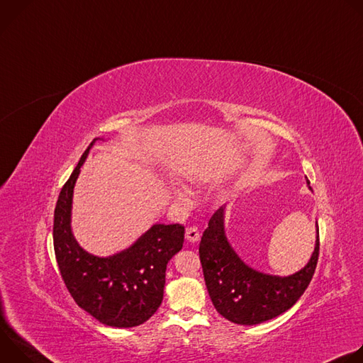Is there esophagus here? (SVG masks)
<instances>
[{
  "mask_svg": "<svg viewBox=\"0 0 363 363\" xmlns=\"http://www.w3.org/2000/svg\"><path fill=\"white\" fill-rule=\"evenodd\" d=\"M199 237H201V234H199V231H198L196 227H189V228H186V233H185L186 241H189V242H196V241H199Z\"/></svg>",
  "mask_w": 363,
  "mask_h": 363,
  "instance_id": "34e87169",
  "label": "esophagus"
}]
</instances>
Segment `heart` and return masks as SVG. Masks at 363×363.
I'll use <instances>...</instances> for the list:
<instances>
[{"instance_id": "obj_1", "label": "heart", "mask_w": 363, "mask_h": 363, "mask_svg": "<svg viewBox=\"0 0 363 363\" xmlns=\"http://www.w3.org/2000/svg\"><path fill=\"white\" fill-rule=\"evenodd\" d=\"M174 194H175V196H177L178 199H181V201H184V199L186 198V192H185L182 188H175V189H174Z\"/></svg>"}]
</instances>
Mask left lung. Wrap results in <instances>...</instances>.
<instances>
[{
  "mask_svg": "<svg viewBox=\"0 0 363 363\" xmlns=\"http://www.w3.org/2000/svg\"><path fill=\"white\" fill-rule=\"evenodd\" d=\"M307 185L312 189L308 181ZM318 257L316 225L315 251L301 270L281 277L250 267L225 235V205L214 213L199 242L203 280L214 307L227 320L245 326L267 322L289 310L312 280Z\"/></svg>",
  "mask_w": 363,
  "mask_h": 363,
  "instance_id": "8db88e82",
  "label": "left lung"
}]
</instances>
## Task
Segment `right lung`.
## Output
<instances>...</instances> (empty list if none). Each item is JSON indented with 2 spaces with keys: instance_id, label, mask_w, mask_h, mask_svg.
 <instances>
[{
  "instance_id": "right-lung-1",
  "label": "right lung",
  "mask_w": 363,
  "mask_h": 363,
  "mask_svg": "<svg viewBox=\"0 0 363 363\" xmlns=\"http://www.w3.org/2000/svg\"><path fill=\"white\" fill-rule=\"evenodd\" d=\"M96 138L82 155L60 191L53 241L60 274L74 301L100 323L135 328L145 323L162 303L165 272L182 248L181 224H153L130 247L109 257L87 252L72 231L73 189Z\"/></svg>"
}]
</instances>
